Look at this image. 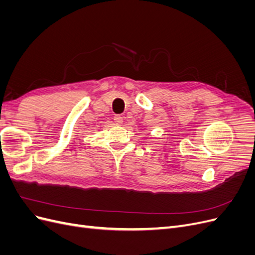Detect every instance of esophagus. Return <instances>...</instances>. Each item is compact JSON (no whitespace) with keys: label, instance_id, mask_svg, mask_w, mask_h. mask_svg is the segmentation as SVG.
Returning <instances> with one entry per match:
<instances>
[{"label":"esophagus","instance_id":"esophagus-1","mask_svg":"<svg viewBox=\"0 0 255 255\" xmlns=\"http://www.w3.org/2000/svg\"><path fill=\"white\" fill-rule=\"evenodd\" d=\"M114 121H115L116 125L120 126V125H122V122H123V118L121 117L120 115H116L115 117H114Z\"/></svg>","mask_w":255,"mask_h":255}]
</instances>
